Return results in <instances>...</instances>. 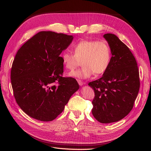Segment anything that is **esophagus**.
I'll list each match as a JSON object with an SVG mask.
<instances>
[{
  "instance_id": "esophagus-1",
  "label": "esophagus",
  "mask_w": 151,
  "mask_h": 151,
  "mask_svg": "<svg viewBox=\"0 0 151 151\" xmlns=\"http://www.w3.org/2000/svg\"><path fill=\"white\" fill-rule=\"evenodd\" d=\"M78 84L80 86H83V84H84V83L81 80H78Z\"/></svg>"
}]
</instances>
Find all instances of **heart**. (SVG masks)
Segmentation results:
<instances>
[{"instance_id":"1","label":"heart","mask_w":151,"mask_h":151,"mask_svg":"<svg viewBox=\"0 0 151 151\" xmlns=\"http://www.w3.org/2000/svg\"><path fill=\"white\" fill-rule=\"evenodd\" d=\"M74 54L65 51L61 55L63 66L72 71L80 64L83 67L70 73L68 75L78 78L86 79L93 73L100 75L105 72L111 61V49L104 40H83L73 47Z\"/></svg>"}]
</instances>
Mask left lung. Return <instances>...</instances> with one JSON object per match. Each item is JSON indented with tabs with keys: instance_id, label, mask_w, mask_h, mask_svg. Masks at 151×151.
<instances>
[{
	"instance_id": "obj_1",
	"label": "left lung",
	"mask_w": 151,
	"mask_h": 151,
	"mask_svg": "<svg viewBox=\"0 0 151 151\" xmlns=\"http://www.w3.org/2000/svg\"><path fill=\"white\" fill-rule=\"evenodd\" d=\"M104 37L112 57L102 77L90 82L93 89L92 113L104 124L120 121L131 111L139 89V70L134 55L119 38L112 34Z\"/></svg>"
}]
</instances>
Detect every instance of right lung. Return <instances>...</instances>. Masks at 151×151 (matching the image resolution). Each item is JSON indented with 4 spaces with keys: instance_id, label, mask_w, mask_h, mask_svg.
I'll use <instances>...</instances> for the list:
<instances>
[{
    "instance_id": "right-lung-1",
    "label": "right lung",
    "mask_w": 151,
    "mask_h": 151,
    "mask_svg": "<svg viewBox=\"0 0 151 151\" xmlns=\"http://www.w3.org/2000/svg\"><path fill=\"white\" fill-rule=\"evenodd\" d=\"M73 39L72 35L42 31L16 54L11 70L14 97L30 117L45 122L55 119L79 89L75 78L62 76L60 54Z\"/></svg>"
}]
</instances>
